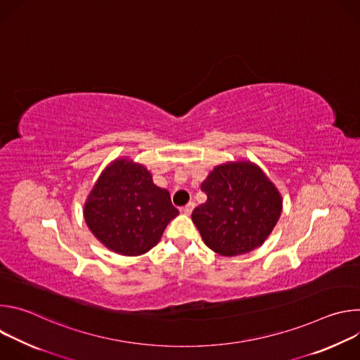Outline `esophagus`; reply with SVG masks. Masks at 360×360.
I'll return each mask as SVG.
<instances>
[{
    "label": "esophagus",
    "instance_id": "34e87169",
    "mask_svg": "<svg viewBox=\"0 0 360 360\" xmlns=\"http://www.w3.org/2000/svg\"><path fill=\"white\" fill-rule=\"evenodd\" d=\"M193 207H195V203H193V202H189V203L185 205V207L181 208V212L185 214V215H191V212L193 211Z\"/></svg>",
    "mask_w": 360,
    "mask_h": 360
}]
</instances>
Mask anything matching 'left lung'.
<instances>
[{
    "label": "left lung",
    "instance_id": "8db88e82",
    "mask_svg": "<svg viewBox=\"0 0 360 360\" xmlns=\"http://www.w3.org/2000/svg\"><path fill=\"white\" fill-rule=\"evenodd\" d=\"M208 199L192 212L205 245L225 256L246 253L269 236L282 199L268 176L250 162L217 167L200 185Z\"/></svg>",
    "mask_w": 360,
    "mask_h": 360
}]
</instances>
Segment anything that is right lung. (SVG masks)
Masks as SVG:
<instances>
[{"mask_svg": "<svg viewBox=\"0 0 360 360\" xmlns=\"http://www.w3.org/2000/svg\"><path fill=\"white\" fill-rule=\"evenodd\" d=\"M169 192L145 167L120 160L96 181L85 203V222L108 249L136 256L155 246L178 215Z\"/></svg>", "mask_w": 360, "mask_h": 360, "instance_id": "obj_1", "label": "right lung"}]
</instances>
